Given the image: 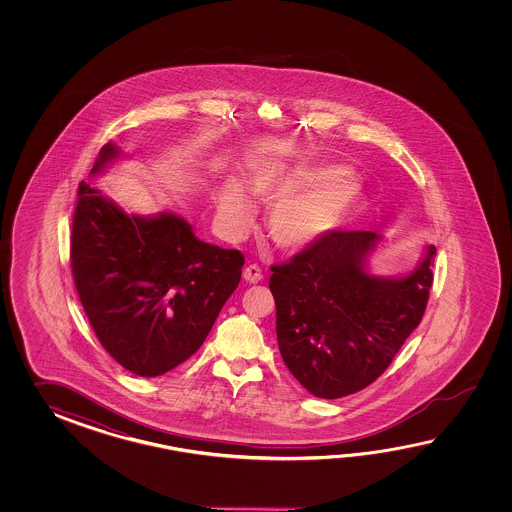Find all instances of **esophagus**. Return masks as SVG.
I'll list each match as a JSON object with an SVG mask.
<instances>
[{
  "label": "esophagus",
  "instance_id": "34e87169",
  "mask_svg": "<svg viewBox=\"0 0 512 512\" xmlns=\"http://www.w3.org/2000/svg\"><path fill=\"white\" fill-rule=\"evenodd\" d=\"M243 278H245V282L247 283H258L261 282L263 274H261L260 267H258L256 263H252V265H247V267H245V271H243Z\"/></svg>",
  "mask_w": 512,
  "mask_h": 512
}]
</instances>
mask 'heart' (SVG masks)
Returning a JSON list of instances; mask_svg holds the SVG:
<instances>
[{
  "label": "heart",
  "mask_w": 512,
  "mask_h": 512,
  "mask_svg": "<svg viewBox=\"0 0 512 512\" xmlns=\"http://www.w3.org/2000/svg\"><path fill=\"white\" fill-rule=\"evenodd\" d=\"M252 194L272 203L267 229L285 251H302L342 229L357 212L362 197L359 181L340 164H311L272 155L252 163ZM221 225L230 234H243L254 218V205L245 186L229 179L219 194Z\"/></svg>",
  "instance_id": "1"
}]
</instances>
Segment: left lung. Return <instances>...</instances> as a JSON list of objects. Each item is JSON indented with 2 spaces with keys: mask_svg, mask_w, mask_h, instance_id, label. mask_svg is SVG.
Listing matches in <instances>:
<instances>
[{
  "mask_svg": "<svg viewBox=\"0 0 512 512\" xmlns=\"http://www.w3.org/2000/svg\"><path fill=\"white\" fill-rule=\"evenodd\" d=\"M381 240L371 230H337L271 267L283 362L315 397L338 399L370 386L425 315L434 245L410 274L384 278L366 265Z\"/></svg>",
  "mask_w": 512,
  "mask_h": 512,
  "instance_id": "left-lung-1",
  "label": "left lung"
}]
</instances>
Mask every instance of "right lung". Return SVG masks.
<instances>
[{
    "label": "right lung",
    "instance_id": "add662e5",
    "mask_svg": "<svg viewBox=\"0 0 512 512\" xmlns=\"http://www.w3.org/2000/svg\"><path fill=\"white\" fill-rule=\"evenodd\" d=\"M108 142L91 175L119 157ZM245 258L197 240L185 219L135 216L82 181L71 271L100 344L122 368L159 377L192 357L238 287Z\"/></svg>",
    "mask_w": 512,
    "mask_h": 512
}]
</instances>
